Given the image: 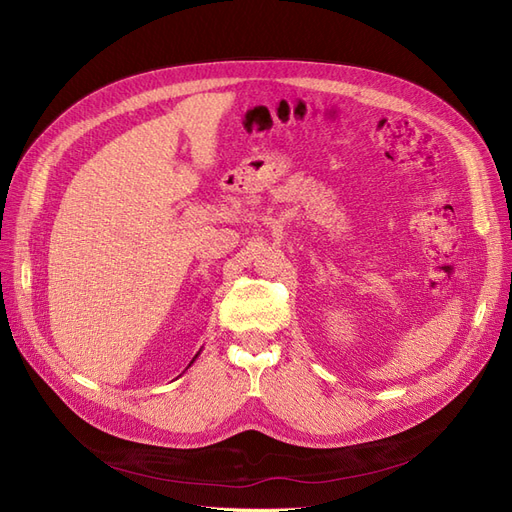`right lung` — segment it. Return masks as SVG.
I'll use <instances>...</instances> for the list:
<instances>
[{
	"mask_svg": "<svg viewBox=\"0 0 512 512\" xmlns=\"http://www.w3.org/2000/svg\"><path fill=\"white\" fill-rule=\"evenodd\" d=\"M197 355H200V353H197ZM197 355H195V357H197ZM195 357H193V359H191V364H193V361H195ZM191 364H189V366H191Z\"/></svg>",
	"mask_w": 512,
	"mask_h": 512,
	"instance_id": "right-lung-1",
	"label": "right lung"
}]
</instances>
